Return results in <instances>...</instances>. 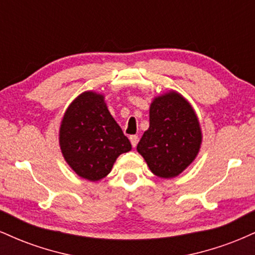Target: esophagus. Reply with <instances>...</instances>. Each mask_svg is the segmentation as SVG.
<instances>
[{"label":"esophagus","mask_w":255,"mask_h":255,"mask_svg":"<svg viewBox=\"0 0 255 255\" xmlns=\"http://www.w3.org/2000/svg\"><path fill=\"white\" fill-rule=\"evenodd\" d=\"M129 140L131 142V146H133V147H136L137 141H139V136H137V135H130Z\"/></svg>","instance_id":"34e87169"}]
</instances>
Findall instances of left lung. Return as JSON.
<instances>
[{"label": "left lung", "mask_w": 255, "mask_h": 255, "mask_svg": "<svg viewBox=\"0 0 255 255\" xmlns=\"http://www.w3.org/2000/svg\"><path fill=\"white\" fill-rule=\"evenodd\" d=\"M201 128L194 109L180 93L170 91L153 99L150 127L136 150L158 177L177 176L198 156Z\"/></svg>", "instance_id": "8db88e82"}]
</instances>
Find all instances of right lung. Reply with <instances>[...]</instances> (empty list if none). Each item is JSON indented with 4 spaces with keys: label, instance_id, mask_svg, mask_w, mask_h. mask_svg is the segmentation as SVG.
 Masks as SVG:
<instances>
[{
    "label": "right lung",
    "instance_id": "right-lung-1",
    "mask_svg": "<svg viewBox=\"0 0 255 255\" xmlns=\"http://www.w3.org/2000/svg\"><path fill=\"white\" fill-rule=\"evenodd\" d=\"M60 147L80 177L102 180L120 154L131 150L128 137L114 120L104 96L86 91L72 102L60 127Z\"/></svg>",
    "mask_w": 255,
    "mask_h": 255
}]
</instances>
